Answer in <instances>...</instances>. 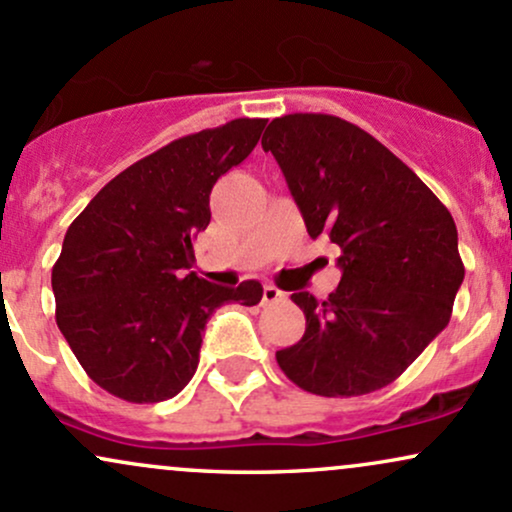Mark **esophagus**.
I'll use <instances>...</instances> for the list:
<instances>
[{"instance_id": "34e87169", "label": "esophagus", "mask_w": 512, "mask_h": 512, "mask_svg": "<svg viewBox=\"0 0 512 512\" xmlns=\"http://www.w3.org/2000/svg\"><path fill=\"white\" fill-rule=\"evenodd\" d=\"M286 298V293L284 291H279L276 289V286H272V284H267L262 289V303L264 305H269V303H276V301H284Z\"/></svg>"}]
</instances>
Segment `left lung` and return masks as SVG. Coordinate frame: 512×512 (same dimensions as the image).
<instances>
[{
	"label": "left lung",
	"instance_id": "8db88e82",
	"mask_svg": "<svg viewBox=\"0 0 512 512\" xmlns=\"http://www.w3.org/2000/svg\"><path fill=\"white\" fill-rule=\"evenodd\" d=\"M262 149L279 163L310 238L327 236L342 250V281L327 301L291 296L305 334L276 351V363L322 397L390 385L450 322L464 279L450 211L387 146L342 117H276Z\"/></svg>",
	"mask_w": 512,
	"mask_h": 512
}]
</instances>
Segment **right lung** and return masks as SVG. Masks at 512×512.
Masks as SVG:
<instances>
[{
    "label": "right lung",
    "instance_id": "obj_1",
    "mask_svg": "<svg viewBox=\"0 0 512 512\" xmlns=\"http://www.w3.org/2000/svg\"><path fill=\"white\" fill-rule=\"evenodd\" d=\"M264 125L238 117L175 139L115 175L69 226L52 267L55 320L110 395L175 397L195 375L211 313L262 301L260 281L226 289L187 269L209 226L211 187L250 156Z\"/></svg>",
    "mask_w": 512,
    "mask_h": 512
}]
</instances>
